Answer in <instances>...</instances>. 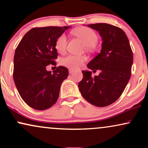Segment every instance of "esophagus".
Segmentation results:
<instances>
[{
  "mask_svg": "<svg viewBox=\"0 0 148 148\" xmlns=\"http://www.w3.org/2000/svg\"><path fill=\"white\" fill-rule=\"evenodd\" d=\"M73 72H74V70H72V69H69V73L70 74H72Z\"/></svg>",
  "mask_w": 148,
  "mask_h": 148,
  "instance_id": "obj_1",
  "label": "esophagus"
}]
</instances>
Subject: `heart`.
<instances>
[{
    "instance_id": "b5f03b06",
    "label": "heart",
    "mask_w": 148,
    "mask_h": 148,
    "mask_svg": "<svg viewBox=\"0 0 148 148\" xmlns=\"http://www.w3.org/2000/svg\"><path fill=\"white\" fill-rule=\"evenodd\" d=\"M72 34L80 38L87 45V49H93L98 41V36L96 33L91 28L80 27L74 29ZM67 37L64 34H62L55 41V48L60 53H64L66 49ZM86 58L81 56L69 55L63 58L61 61L62 65L70 68V69L76 70L84 65Z\"/></svg>"
}]
</instances>
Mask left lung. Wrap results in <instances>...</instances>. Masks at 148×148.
Here are the masks:
<instances>
[{
    "label": "left lung",
    "mask_w": 148,
    "mask_h": 148,
    "mask_svg": "<svg viewBox=\"0 0 148 148\" xmlns=\"http://www.w3.org/2000/svg\"><path fill=\"white\" fill-rule=\"evenodd\" d=\"M88 25L99 32L103 43L101 53L87 66L101 72L93 78L91 72L82 71L79 90L90 103L106 107L121 97L130 78L132 51L127 36L120 27L104 23Z\"/></svg>",
    "instance_id": "obj_1"
}]
</instances>
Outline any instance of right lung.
I'll list each match as a JSON object with an SVG mask.
<instances>
[{
    "label": "right lung",
    "mask_w": 148,
    "mask_h": 148,
    "mask_svg": "<svg viewBox=\"0 0 148 148\" xmlns=\"http://www.w3.org/2000/svg\"><path fill=\"white\" fill-rule=\"evenodd\" d=\"M70 27L32 28L16 49L14 81L22 99L33 109L43 111L57 102L60 86L69 76V70L59 66L51 73L46 66L56 65V39Z\"/></svg>",
    "instance_id": "add662e5"
}]
</instances>
